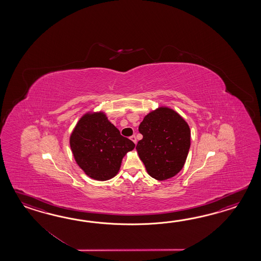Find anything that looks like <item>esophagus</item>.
Returning <instances> with one entry per match:
<instances>
[{
    "label": "esophagus",
    "instance_id": "34e87169",
    "mask_svg": "<svg viewBox=\"0 0 261 261\" xmlns=\"http://www.w3.org/2000/svg\"><path fill=\"white\" fill-rule=\"evenodd\" d=\"M129 138H130V140L133 141L134 144H136V143H137V140H136V136H135V135H133V136H130Z\"/></svg>",
    "mask_w": 261,
    "mask_h": 261
}]
</instances>
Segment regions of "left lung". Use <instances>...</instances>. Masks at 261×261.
I'll return each mask as SVG.
<instances>
[{
	"mask_svg": "<svg viewBox=\"0 0 261 261\" xmlns=\"http://www.w3.org/2000/svg\"><path fill=\"white\" fill-rule=\"evenodd\" d=\"M139 132L143 139L136 149L151 177L163 181L182 170L190 147V128L183 117L161 107L144 117Z\"/></svg>",
	"mask_w": 261,
	"mask_h": 261,
	"instance_id": "obj_1",
	"label": "left lung"
}]
</instances>
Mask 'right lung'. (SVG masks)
<instances>
[{"label": "right lung", "mask_w": 261, "mask_h": 261, "mask_svg": "<svg viewBox=\"0 0 261 261\" xmlns=\"http://www.w3.org/2000/svg\"><path fill=\"white\" fill-rule=\"evenodd\" d=\"M78 166L98 181L117 175L124 155L135 144L120 134L103 113H88L80 118L70 137Z\"/></svg>", "instance_id": "obj_1"}]
</instances>
